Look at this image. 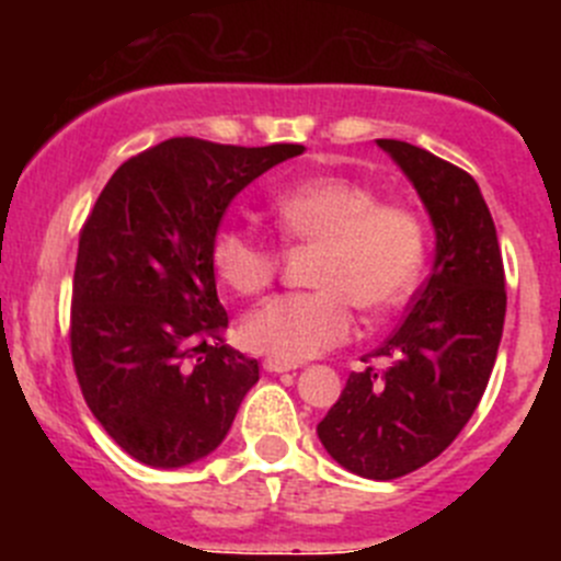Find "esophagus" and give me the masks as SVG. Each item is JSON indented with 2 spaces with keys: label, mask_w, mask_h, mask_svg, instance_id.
I'll return each instance as SVG.
<instances>
[{
  "label": "esophagus",
  "mask_w": 561,
  "mask_h": 561,
  "mask_svg": "<svg viewBox=\"0 0 561 561\" xmlns=\"http://www.w3.org/2000/svg\"><path fill=\"white\" fill-rule=\"evenodd\" d=\"M264 370H270V374H288V370H297V365L278 357H267L264 359Z\"/></svg>",
  "instance_id": "obj_1"
}]
</instances>
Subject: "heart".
<instances>
[{
	"instance_id": "heart-1",
	"label": "heart",
	"mask_w": 561,
	"mask_h": 561,
	"mask_svg": "<svg viewBox=\"0 0 561 561\" xmlns=\"http://www.w3.org/2000/svg\"><path fill=\"white\" fill-rule=\"evenodd\" d=\"M270 218L283 240L319 242L313 291L278 294L242 321L253 352L299 363L352 337L357 305L385 313L409 299L425 264L423 220L403 204L379 202L374 187L321 174L270 193ZM209 262L240 297H256L280 270V251L259 231L220 226Z\"/></svg>"
}]
</instances>
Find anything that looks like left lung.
<instances>
[{"mask_svg": "<svg viewBox=\"0 0 561 561\" xmlns=\"http://www.w3.org/2000/svg\"><path fill=\"white\" fill-rule=\"evenodd\" d=\"M376 144L428 209L434 270L401 327L368 354L387 368L348 376L316 434L343 469L396 480L442 456L474 414L496 363L507 291L496 226L477 182L414 144Z\"/></svg>", "mask_w": 561, "mask_h": 561, "instance_id": "8db88e82", "label": "left lung"}]
</instances>
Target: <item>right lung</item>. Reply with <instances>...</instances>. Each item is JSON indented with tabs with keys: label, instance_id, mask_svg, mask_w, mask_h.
I'll return each instance as SVG.
<instances>
[{
	"label": "right lung",
	"instance_id": "obj_1",
	"mask_svg": "<svg viewBox=\"0 0 561 561\" xmlns=\"http://www.w3.org/2000/svg\"><path fill=\"white\" fill-rule=\"evenodd\" d=\"M302 144L169 138L125 160L81 229L70 354L87 407L136 461L176 469L229 434L259 363L229 343L209 262L231 198Z\"/></svg>",
	"mask_w": 561,
	"mask_h": 561
}]
</instances>
